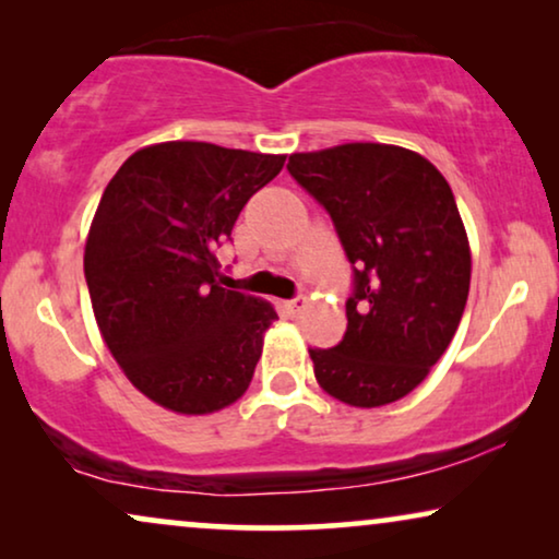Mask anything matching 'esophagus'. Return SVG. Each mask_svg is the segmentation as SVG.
Instances as JSON below:
<instances>
[{"mask_svg":"<svg viewBox=\"0 0 559 559\" xmlns=\"http://www.w3.org/2000/svg\"><path fill=\"white\" fill-rule=\"evenodd\" d=\"M305 305H308V297H295V300L285 302L287 312H293V316H300V312L305 310Z\"/></svg>","mask_w":559,"mask_h":559,"instance_id":"1","label":"esophagus"}]
</instances>
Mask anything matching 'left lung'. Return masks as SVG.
I'll return each mask as SVG.
<instances>
[{
    "mask_svg": "<svg viewBox=\"0 0 559 559\" xmlns=\"http://www.w3.org/2000/svg\"><path fill=\"white\" fill-rule=\"evenodd\" d=\"M354 264L348 328L310 348L318 384L350 407H384L425 381L453 341L471 287V243L448 180L417 152L350 142L289 155Z\"/></svg>",
    "mask_w": 559,
    "mask_h": 559,
    "instance_id": "left-lung-1",
    "label": "left lung"
}]
</instances>
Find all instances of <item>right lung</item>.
<instances>
[{"label": "right lung", "mask_w": 559, "mask_h": 559, "mask_svg": "<svg viewBox=\"0 0 559 559\" xmlns=\"http://www.w3.org/2000/svg\"><path fill=\"white\" fill-rule=\"evenodd\" d=\"M285 155L211 142L136 150L91 221L83 272L102 338L159 407L211 415L249 389L272 302L221 287L218 241Z\"/></svg>", "instance_id": "right-lung-1"}]
</instances>
